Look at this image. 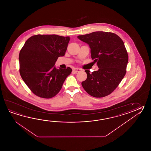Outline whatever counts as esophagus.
Returning <instances> with one entry per match:
<instances>
[{"label": "esophagus", "instance_id": "34e87169", "mask_svg": "<svg viewBox=\"0 0 151 151\" xmlns=\"http://www.w3.org/2000/svg\"><path fill=\"white\" fill-rule=\"evenodd\" d=\"M82 69H81V68H74L73 69V71H74L75 73H77V72H78V71H80Z\"/></svg>", "mask_w": 151, "mask_h": 151}]
</instances>
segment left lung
I'll list each match as a JSON object with an SVG mask.
<instances>
[{
	"mask_svg": "<svg viewBox=\"0 0 151 151\" xmlns=\"http://www.w3.org/2000/svg\"><path fill=\"white\" fill-rule=\"evenodd\" d=\"M78 39L89 46L91 56L99 70L87 74L82 82L84 89L94 97H103L117 88L126 74L128 54L123 40L114 33L95 32L79 35Z\"/></svg>",
	"mask_w": 151,
	"mask_h": 151,
	"instance_id": "obj_1",
	"label": "left lung"
}]
</instances>
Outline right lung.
<instances>
[{
  "label": "right lung",
  "instance_id": "add662e5",
  "mask_svg": "<svg viewBox=\"0 0 151 151\" xmlns=\"http://www.w3.org/2000/svg\"><path fill=\"white\" fill-rule=\"evenodd\" d=\"M69 40V37L38 34L25 42L19 56L20 74L35 95L50 99L61 89L72 69H57L55 64L65 55Z\"/></svg>",
  "mask_w": 151,
  "mask_h": 151
}]
</instances>
